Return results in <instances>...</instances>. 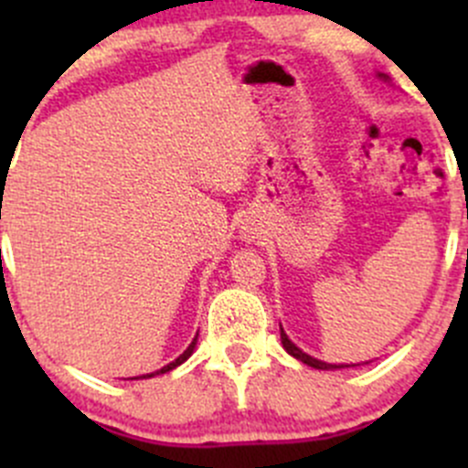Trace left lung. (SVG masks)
Wrapping results in <instances>:
<instances>
[{"mask_svg": "<svg viewBox=\"0 0 468 468\" xmlns=\"http://www.w3.org/2000/svg\"><path fill=\"white\" fill-rule=\"evenodd\" d=\"M281 339H282V346H285V351L290 353V356H294L296 360H301L303 362V365H308V367H314V369H342V367H348V365H328V362H322V360H314L313 356H308V353H303L301 351L299 346H296V344H292L290 342V337H287L285 335V330L281 328Z\"/></svg>", "mask_w": 468, "mask_h": 468, "instance_id": "8db88e82", "label": "left lung"}]
</instances>
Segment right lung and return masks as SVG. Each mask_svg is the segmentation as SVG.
<instances>
[{
	"label": "right lung",
	"instance_id": "add662e5",
	"mask_svg": "<svg viewBox=\"0 0 468 468\" xmlns=\"http://www.w3.org/2000/svg\"><path fill=\"white\" fill-rule=\"evenodd\" d=\"M195 344H197V337H195V342H192V344H190V346H187V348H186V351H183V353H181V356H178V357H176V360H174V362H169V365H167V367H163V369H160V371H155V374H167V371L176 369V367H178V365H183V362H186V360H187V357H190V356H192V351H195ZM155 374H146V376H143V378H151V376H155Z\"/></svg>",
	"mask_w": 468,
	"mask_h": 468
}]
</instances>
